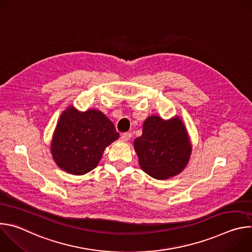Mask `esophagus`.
Instances as JSON below:
<instances>
[{"mask_svg": "<svg viewBox=\"0 0 252 252\" xmlns=\"http://www.w3.org/2000/svg\"><path fill=\"white\" fill-rule=\"evenodd\" d=\"M130 137H131L130 132H125V133H122V135H121V138L123 140H128V139H130Z\"/></svg>", "mask_w": 252, "mask_h": 252, "instance_id": "34e87169", "label": "esophagus"}]
</instances>
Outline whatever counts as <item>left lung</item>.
<instances>
[{"label":"left lung","mask_w":252,"mask_h":252,"mask_svg":"<svg viewBox=\"0 0 252 252\" xmlns=\"http://www.w3.org/2000/svg\"><path fill=\"white\" fill-rule=\"evenodd\" d=\"M134 150L143 171L157 179H165L184 170L191 153L185 125L178 118L163 121L152 116L134 139Z\"/></svg>","instance_id":"1"}]
</instances>
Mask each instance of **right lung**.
Listing matches in <instances>:
<instances>
[{"label":"right lung","mask_w":252,"mask_h":252,"mask_svg":"<svg viewBox=\"0 0 252 252\" xmlns=\"http://www.w3.org/2000/svg\"><path fill=\"white\" fill-rule=\"evenodd\" d=\"M120 136L114 124L101 112L65 110L57 125L52 155L57 164L71 174H85L96 165L104 149Z\"/></svg>","instance_id":"obj_1"}]
</instances>
